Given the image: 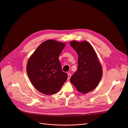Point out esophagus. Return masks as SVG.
<instances>
[{
  "label": "esophagus",
  "mask_w": 128,
  "mask_h": 128,
  "mask_svg": "<svg viewBox=\"0 0 128 128\" xmlns=\"http://www.w3.org/2000/svg\"><path fill=\"white\" fill-rule=\"evenodd\" d=\"M71 76V74L70 73H68V80H69Z\"/></svg>",
  "instance_id": "1"
}]
</instances>
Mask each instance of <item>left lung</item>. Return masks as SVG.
Wrapping results in <instances>:
<instances>
[{"mask_svg":"<svg viewBox=\"0 0 128 128\" xmlns=\"http://www.w3.org/2000/svg\"><path fill=\"white\" fill-rule=\"evenodd\" d=\"M70 45L78 55L77 69L70 81L78 91L86 94L93 90L101 80L102 66L89 42L72 41Z\"/></svg>","mask_w":128,"mask_h":128,"instance_id":"1","label":"left lung"}]
</instances>
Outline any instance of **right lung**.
<instances>
[{"instance_id":"1","label":"right lung","mask_w":128,"mask_h":128,"mask_svg":"<svg viewBox=\"0 0 128 128\" xmlns=\"http://www.w3.org/2000/svg\"><path fill=\"white\" fill-rule=\"evenodd\" d=\"M66 44L48 40L39 46L29 58L26 72L32 84L40 92L55 94L68 78L62 70L58 57Z\"/></svg>"}]
</instances>
